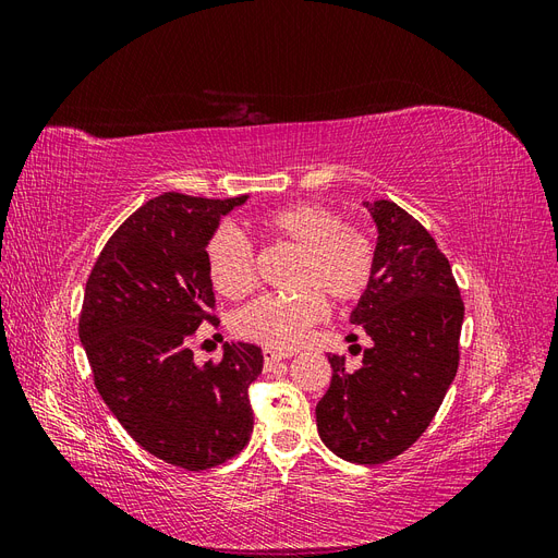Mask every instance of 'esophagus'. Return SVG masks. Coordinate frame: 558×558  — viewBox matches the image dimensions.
Instances as JSON below:
<instances>
[{
  "label": "esophagus",
  "instance_id": "1",
  "mask_svg": "<svg viewBox=\"0 0 558 558\" xmlns=\"http://www.w3.org/2000/svg\"><path fill=\"white\" fill-rule=\"evenodd\" d=\"M286 359H289V353H279V351H272V349H263L265 373H267V369H272L277 363H283Z\"/></svg>",
  "mask_w": 558,
  "mask_h": 558
}]
</instances>
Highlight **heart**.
Returning <instances> with one entry per match:
<instances>
[{"instance_id":"obj_1","label":"heart","mask_w":558,"mask_h":558,"mask_svg":"<svg viewBox=\"0 0 558 558\" xmlns=\"http://www.w3.org/2000/svg\"><path fill=\"white\" fill-rule=\"evenodd\" d=\"M260 230L298 248L291 272L295 295H263L232 318L242 340L275 351H291L324 320L335 305L361 300L377 272V244L365 228L342 223V216L320 202H293L258 218ZM207 277L218 295L246 298L256 286V256L240 230L221 226L205 244Z\"/></svg>"}]
</instances>
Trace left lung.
<instances>
[{"label": "left lung", "mask_w": 558, "mask_h": 558, "mask_svg": "<svg viewBox=\"0 0 558 558\" xmlns=\"http://www.w3.org/2000/svg\"><path fill=\"white\" fill-rule=\"evenodd\" d=\"M363 205L379 230L377 272L351 324L375 344L356 373L328 356L332 379L316 426L340 459L379 465L410 449L440 410L459 369L465 307L430 232L391 199Z\"/></svg>", "instance_id": "8db88e82"}]
</instances>
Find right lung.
Returning <instances> with one entry per match:
<instances>
[{
	"label": "right lung",
	"instance_id": "add662e5",
	"mask_svg": "<svg viewBox=\"0 0 558 558\" xmlns=\"http://www.w3.org/2000/svg\"><path fill=\"white\" fill-rule=\"evenodd\" d=\"M246 197L148 199L111 234L83 293L78 337L95 388L134 442L183 470L230 461L253 430L260 349L226 342L205 365L191 349L195 330L218 320L205 244Z\"/></svg>",
	"mask_w": 558,
	"mask_h": 558
}]
</instances>
